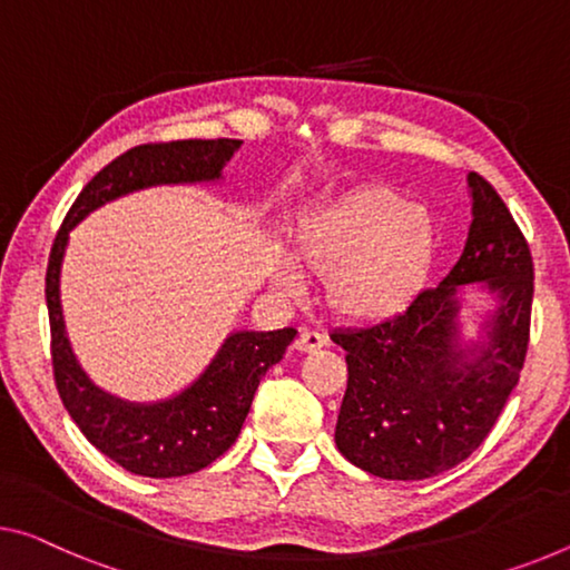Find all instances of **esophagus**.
<instances>
[{"instance_id":"obj_1","label":"esophagus","mask_w":570,"mask_h":570,"mask_svg":"<svg viewBox=\"0 0 570 570\" xmlns=\"http://www.w3.org/2000/svg\"><path fill=\"white\" fill-rule=\"evenodd\" d=\"M326 344H328V336L323 334V331H311V328H305L301 338L295 341L297 352H318V348H323Z\"/></svg>"}]
</instances>
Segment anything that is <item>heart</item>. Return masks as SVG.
Wrapping results in <instances>:
<instances>
[{"label": "heart", "mask_w": 570, "mask_h": 570, "mask_svg": "<svg viewBox=\"0 0 570 570\" xmlns=\"http://www.w3.org/2000/svg\"><path fill=\"white\" fill-rule=\"evenodd\" d=\"M301 255L318 273H331L328 293L338 313L382 321L413 301L431 267L435 232L420 206L387 188H364L315 208L297 232ZM275 283L301 295L308 285L297 257L277 255Z\"/></svg>", "instance_id": "heart-1"}]
</instances>
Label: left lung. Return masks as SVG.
I'll return each mask as SVG.
<instances>
[{"label":"left lung","mask_w":570,"mask_h":570,"mask_svg":"<svg viewBox=\"0 0 570 570\" xmlns=\"http://www.w3.org/2000/svg\"><path fill=\"white\" fill-rule=\"evenodd\" d=\"M469 239L438 287L370 328H338L346 395L336 445L354 466L382 479L420 481L469 459L492 431L520 380L530 341L532 257L497 190L469 175ZM479 282L498 295L488 338L461 345L458 293Z\"/></svg>","instance_id":"8db88e82"}]
</instances>
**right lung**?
<instances>
[{
  "mask_svg": "<svg viewBox=\"0 0 570 570\" xmlns=\"http://www.w3.org/2000/svg\"><path fill=\"white\" fill-rule=\"evenodd\" d=\"M239 145V139H175L132 147L86 183L52 242L46 301L58 395L89 443L121 469L139 476L170 479L196 474L224 456L242 431L259 380L283 358L297 331H234L206 372L180 395L150 405L114 397L86 376L66 336L60 308V265L68 234L94 208L132 190L218 180Z\"/></svg>",
  "mask_w": 570,
  "mask_h": 570,
  "instance_id": "add662e5",
  "label": "right lung"
}]
</instances>
